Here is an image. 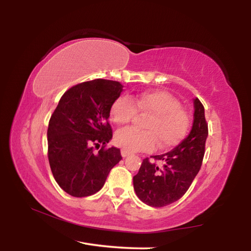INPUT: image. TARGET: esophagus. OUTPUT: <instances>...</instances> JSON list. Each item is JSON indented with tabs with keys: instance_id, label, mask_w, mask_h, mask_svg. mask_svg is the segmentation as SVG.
<instances>
[{
	"instance_id": "1",
	"label": "esophagus",
	"mask_w": 251,
	"mask_h": 251,
	"mask_svg": "<svg viewBox=\"0 0 251 251\" xmlns=\"http://www.w3.org/2000/svg\"><path fill=\"white\" fill-rule=\"evenodd\" d=\"M121 154H122V156L125 158V157L128 156V155L130 154V152H129L128 151H126V150H122V151H121Z\"/></svg>"
}]
</instances>
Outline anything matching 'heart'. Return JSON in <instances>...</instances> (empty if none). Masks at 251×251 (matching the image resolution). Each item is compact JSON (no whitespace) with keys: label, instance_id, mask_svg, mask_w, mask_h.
I'll use <instances>...</instances> for the list:
<instances>
[{"label":"heart","instance_id":"heart-1","mask_svg":"<svg viewBox=\"0 0 251 251\" xmlns=\"http://www.w3.org/2000/svg\"><path fill=\"white\" fill-rule=\"evenodd\" d=\"M148 115L143 122L145 130L124 128L116 131L114 143L128 151H152L159 142L161 148L176 146L189 128V115L180 101L165 91H147L120 96L110 107L114 124H128L136 114Z\"/></svg>","mask_w":251,"mask_h":251}]
</instances>
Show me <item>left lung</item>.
Here are the masks:
<instances>
[{
	"label": "left lung",
	"instance_id": "1",
	"mask_svg": "<svg viewBox=\"0 0 251 251\" xmlns=\"http://www.w3.org/2000/svg\"><path fill=\"white\" fill-rule=\"evenodd\" d=\"M194 123L189 135L173 151L145 158L133 178L138 198L151 207H164L184 196L201 167L208 124L205 108L194 100Z\"/></svg>",
	"mask_w": 251,
	"mask_h": 251
}]
</instances>
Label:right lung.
I'll return each mask as SVG.
<instances>
[{
	"mask_svg": "<svg viewBox=\"0 0 251 251\" xmlns=\"http://www.w3.org/2000/svg\"><path fill=\"white\" fill-rule=\"evenodd\" d=\"M116 80L97 78L67 90L50 116L48 156L50 171L71 196L86 197L104 186L122 159L116 147L106 148L113 137L108 123L110 107L123 92ZM102 148L94 152V147Z\"/></svg>",
	"mask_w": 251,
	"mask_h": 251,
	"instance_id": "1",
	"label": "right lung"
}]
</instances>
